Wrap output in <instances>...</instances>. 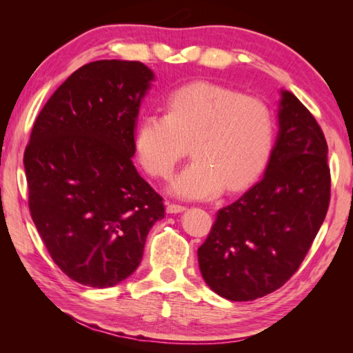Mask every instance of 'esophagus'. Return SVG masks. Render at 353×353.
Segmentation results:
<instances>
[{
	"label": "esophagus",
	"mask_w": 353,
	"mask_h": 353,
	"mask_svg": "<svg viewBox=\"0 0 353 353\" xmlns=\"http://www.w3.org/2000/svg\"><path fill=\"white\" fill-rule=\"evenodd\" d=\"M186 209V206L182 205H177V203H167V212L168 214H179V212H183Z\"/></svg>",
	"instance_id": "obj_1"
}]
</instances>
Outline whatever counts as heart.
<instances>
[{
  "instance_id": "heart-1",
  "label": "heart",
  "mask_w": 353,
  "mask_h": 353,
  "mask_svg": "<svg viewBox=\"0 0 353 353\" xmlns=\"http://www.w3.org/2000/svg\"><path fill=\"white\" fill-rule=\"evenodd\" d=\"M186 142L194 159L171 183L176 196L208 199L226 186L239 190L259 176L272 153V110L256 97L214 83L177 88L165 100L163 115L142 117L133 148L150 176L167 179Z\"/></svg>"
}]
</instances>
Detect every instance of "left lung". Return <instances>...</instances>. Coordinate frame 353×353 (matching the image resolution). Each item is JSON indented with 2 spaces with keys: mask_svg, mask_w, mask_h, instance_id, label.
I'll use <instances>...</instances> for the list:
<instances>
[{
  "mask_svg": "<svg viewBox=\"0 0 353 353\" xmlns=\"http://www.w3.org/2000/svg\"><path fill=\"white\" fill-rule=\"evenodd\" d=\"M277 132L265 174L216 212L197 256L216 294L249 302L297 272L327 212L331 172L325 134L294 94L281 91Z\"/></svg>",
  "mask_w": 353,
  "mask_h": 353,
  "instance_id": "1",
  "label": "left lung"
}]
</instances>
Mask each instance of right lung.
Segmentation results:
<instances>
[{
  "instance_id": "add662e5",
  "label": "right lung",
  "mask_w": 353,
  "mask_h": 353,
  "mask_svg": "<svg viewBox=\"0 0 353 353\" xmlns=\"http://www.w3.org/2000/svg\"><path fill=\"white\" fill-rule=\"evenodd\" d=\"M153 80L141 62L83 65L50 97L30 134L24 167L34 226L57 267L86 287L127 279L165 216L162 197L132 162Z\"/></svg>"
}]
</instances>
